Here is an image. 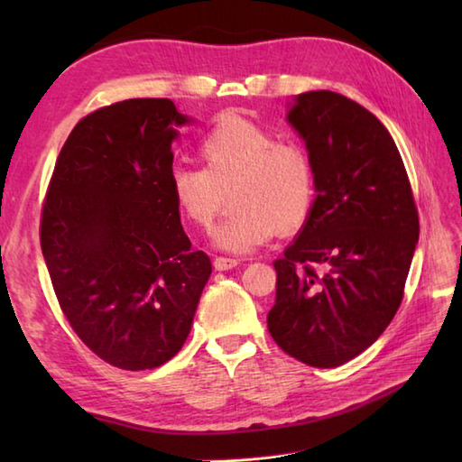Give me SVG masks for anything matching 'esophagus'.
I'll use <instances>...</instances> for the list:
<instances>
[{
	"label": "esophagus",
	"instance_id": "esophagus-1",
	"mask_svg": "<svg viewBox=\"0 0 462 462\" xmlns=\"http://www.w3.org/2000/svg\"><path fill=\"white\" fill-rule=\"evenodd\" d=\"M240 263L238 258H226V256H216L214 258V268L216 270H232Z\"/></svg>",
	"mask_w": 462,
	"mask_h": 462
}]
</instances>
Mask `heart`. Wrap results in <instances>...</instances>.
<instances>
[{
	"label": "heart",
	"mask_w": 462,
	"mask_h": 462,
	"mask_svg": "<svg viewBox=\"0 0 462 462\" xmlns=\"http://www.w3.org/2000/svg\"><path fill=\"white\" fill-rule=\"evenodd\" d=\"M202 169L176 166L171 192L176 208L199 228H208L232 206L214 230V242L230 252H250L276 230L296 232L308 222L318 196L311 156L296 141L240 115H224L199 146Z\"/></svg>",
	"instance_id": "obj_1"
}]
</instances>
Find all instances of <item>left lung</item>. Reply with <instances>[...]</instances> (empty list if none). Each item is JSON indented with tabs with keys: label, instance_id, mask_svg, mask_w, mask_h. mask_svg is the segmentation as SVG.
Listing matches in <instances>:
<instances>
[{
	"label": "left lung",
	"instance_id": "obj_1",
	"mask_svg": "<svg viewBox=\"0 0 462 462\" xmlns=\"http://www.w3.org/2000/svg\"><path fill=\"white\" fill-rule=\"evenodd\" d=\"M316 169L300 236L273 262V341L311 367L357 357L395 318L419 240V214L395 141L365 106L333 91L288 113Z\"/></svg>",
	"mask_w": 462,
	"mask_h": 462
}]
</instances>
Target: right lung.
Returning <instances> with one entry per match:
<instances>
[{
	"instance_id": "obj_1",
	"label": "right lung",
	"mask_w": 462,
	"mask_h": 462,
	"mask_svg": "<svg viewBox=\"0 0 462 462\" xmlns=\"http://www.w3.org/2000/svg\"><path fill=\"white\" fill-rule=\"evenodd\" d=\"M171 99H126L75 125L57 156L39 240L69 326L126 371L180 351L212 263L194 250L171 192Z\"/></svg>"
}]
</instances>
